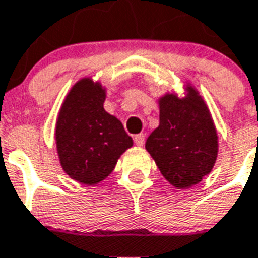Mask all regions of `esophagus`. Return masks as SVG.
<instances>
[{"mask_svg":"<svg viewBox=\"0 0 258 258\" xmlns=\"http://www.w3.org/2000/svg\"><path fill=\"white\" fill-rule=\"evenodd\" d=\"M134 142L137 146H144L145 145V135L144 134H138L134 137Z\"/></svg>","mask_w":258,"mask_h":258,"instance_id":"1","label":"esophagus"}]
</instances>
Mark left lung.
Returning <instances> with one entry per match:
<instances>
[{
  "instance_id": "8db88e82",
  "label": "left lung",
  "mask_w": 258,
  "mask_h": 258,
  "mask_svg": "<svg viewBox=\"0 0 258 258\" xmlns=\"http://www.w3.org/2000/svg\"><path fill=\"white\" fill-rule=\"evenodd\" d=\"M184 91V97L165 93L158 98L160 124L145 145L163 176L182 190L211 172L219 152L216 125L207 102L190 83Z\"/></svg>"
}]
</instances>
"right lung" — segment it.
Wrapping results in <instances>:
<instances>
[{"instance_id":"add662e5","label":"right lung","mask_w":258,"mask_h":258,"mask_svg":"<svg viewBox=\"0 0 258 258\" xmlns=\"http://www.w3.org/2000/svg\"><path fill=\"white\" fill-rule=\"evenodd\" d=\"M106 89L93 78L71 87L57 114L56 148L64 172L95 186L109 176L120 156L133 146L121 121L104 109Z\"/></svg>"}]
</instances>
